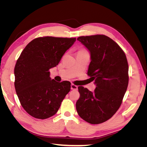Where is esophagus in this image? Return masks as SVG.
<instances>
[{
  "label": "esophagus",
  "instance_id": "34e87169",
  "mask_svg": "<svg viewBox=\"0 0 147 147\" xmlns=\"http://www.w3.org/2000/svg\"><path fill=\"white\" fill-rule=\"evenodd\" d=\"M77 89H78V86H77L75 85V84H73V83L71 84V90H77Z\"/></svg>",
  "mask_w": 147,
  "mask_h": 147
}]
</instances>
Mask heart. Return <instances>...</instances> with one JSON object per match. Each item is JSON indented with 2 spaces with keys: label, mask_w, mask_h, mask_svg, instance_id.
I'll return each mask as SVG.
<instances>
[{
  "label": "heart",
  "mask_w": 147,
  "mask_h": 147,
  "mask_svg": "<svg viewBox=\"0 0 147 147\" xmlns=\"http://www.w3.org/2000/svg\"><path fill=\"white\" fill-rule=\"evenodd\" d=\"M82 50H84V49H82Z\"/></svg>",
  "instance_id": "heart-1"
}]
</instances>
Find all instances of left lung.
Instances as JSON below:
<instances>
[{
    "label": "left lung",
    "mask_w": 147,
    "mask_h": 147,
    "mask_svg": "<svg viewBox=\"0 0 147 147\" xmlns=\"http://www.w3.org/2000/svg\"><path fill=\"white\" fill-rule=\"evenodd\" d=\"M77 40L90 52L87 74L96 88L91 92L78 87L76 109L84 121L100 124L112 118L121 105L129 83L127 60L121 48L105 35L81 36Z\"/></svg>",
    "instance_id": "obj_1"
}]
</instances>
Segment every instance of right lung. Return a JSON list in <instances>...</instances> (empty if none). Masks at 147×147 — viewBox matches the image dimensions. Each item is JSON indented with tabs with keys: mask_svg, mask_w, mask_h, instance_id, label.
Segmentation results:
<instances>
[{
	"mask_svg": "<svg viewBox=\"0 0 147 147\" xmlns=\"http://www.w3.org/2000/svg\"><path fill=\"white\" fill-rule=\"evenodd\" d=\"M76 38L40 37L30 42L15 67V88L21 106L35 118L55 115L70 90V82H57L50 69L59 64Z\"/></svg>",
	"mask_w": 147,
	"mask_h": 147,
	"instance_id": "add662e5",
	"label": "right lung"
}]
</instances>
